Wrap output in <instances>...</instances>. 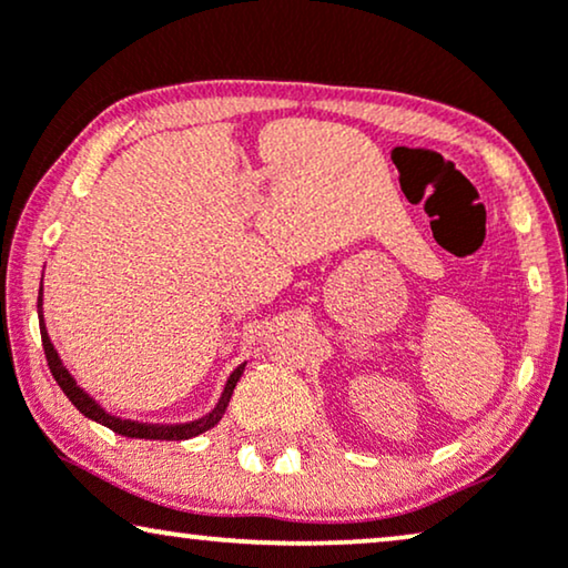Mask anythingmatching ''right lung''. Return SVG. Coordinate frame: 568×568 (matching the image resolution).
I'll list each match as a JSON object with an SVG mask.
<instances>
[{
	"mask_svg": "<svg viewBox=\"0 0 568 568\" xmlns=\"http://www.w3.org/2000/svg\"><path fill=\"white\" fill-rule=\"evenodd\" d=\"M38 323H41V338H43L45 359H49V369H51L53 379H57V383H59L61 390H64L67 398L74 403V408L80 410L82 416H88L90 422H98V424L108 426V429L115 432V434H121V437H131V439H170V442H181V439L199 437V434H204V432L212 429V426L220 424V418L224 416V410H227V403L232 398V390H235L237 379L243 377V369H245V362L237 364V369L227 377V385H224L220 400H216V406L209 410L206 416L193 418V422H185V424L131 422V418H121V416L108 414V410L100 406V403L92 398L88 390H82V387L77 385V379L72 377V372L64 367V362H61L57 346L51 344L49 331H45V321H43V284H41V290H38Z\"/></svg>",
	"mask_w": 568,
	"mask_h": 568,
	"instance_id": "right-lung-1",
	"label": "right lung"
}]
</instances>
